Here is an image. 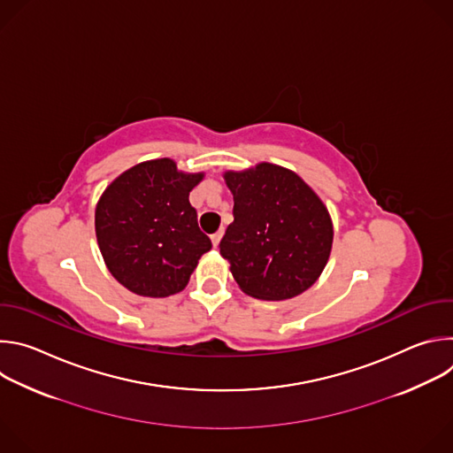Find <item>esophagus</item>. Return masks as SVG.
Wrapping results in <instances>:
<instances>
[{"mask_svg": "<svg viewBox=\"0 0 453 453\" xmlns=\"http://www.w3.org/2000/svg\"><path fill=\"white\" fill-rule=\"evenodd\" d=\"M222 234H224V229H220V231H217L215 234H211V243H213V247H219V243H220V240H222Z\"/></svg>", "mask_w": 453, "mask_h": 453, "instance_id": "esophagus-1", "label": "esophagus"}]
</instances>
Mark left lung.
<instances>
[{"instance_id":"1","label":"left lung","mask_w":453,"mask_h":453,"mask_svg":"<svg viewBox=\"0 0 453 453\" xmlns=\"http://www.w3.org/2000/svg\"><path fill=\"white\" fill-rule=\"evenodd\" d=\"M224 179L233 193L234 220L219 247L240 288L265 301L310 288L332 250L326 206L299 175L271 163L226 172Z\"/></svg>"}]
</instances>
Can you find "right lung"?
I'll return each instance as SVG.
<instances>
[{"mask_svg": "<svg viewBox=\"0 0 453 453\" xmlns=\"http://www.w3.org/2000/svg\"><path fill=\"white\" fill-rule=\"evenodd\" d=\"M203 173H182L156 159L121 173L95 211L100 252L109 273L131 292L166 297L180 292L211 249L197 224L189 191Z\"/></svg>", "mask_w": 453, "mask_h": 453, "instance_id": "add662e5", "label": "right lung"}]
</instances>
